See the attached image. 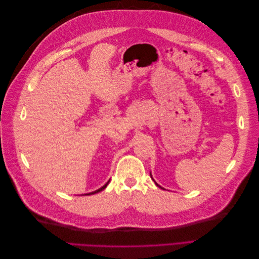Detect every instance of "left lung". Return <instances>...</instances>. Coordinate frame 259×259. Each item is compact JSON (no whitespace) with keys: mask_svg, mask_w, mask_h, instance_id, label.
Returning a JSON list of instances; mask_svg holds the SVG:
<instances>
[{"mask_svg":"<svg viewBox=\"0 0 259 259\" xmlns=\"http://www.w3.org/2000/svg\"><path fill=\"white\" fill-rule=\"evenodd\" d=\"M150 176H151V178H152V175H151V173H150ZM152 179H153V178H152ZM153 182L155 183V180H154V179H153ZM155 185H156V186H158V187H160V188H161V189H164V188H163V187H161L160 185H158V184H156V183H155Z\"/></svg>","mask_w":259,"mask_h":259,"instance_id":"8db88e82","label":"left lung"}]
</instances>
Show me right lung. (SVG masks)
Returning a JSON list of instances; mask_svg holds the SVG:
<instances>
[{
  "label": "right lung",
  "mask_w": 259,
  "mask_h": 259,
  "mask_svg": "<svg viewBox=\"0 0 259 259\" xmlns=\"http://www.w3.org/2000/svg\"><path fill=\"white\" fill-rule=\"evenodd\" d=\"M109 182H110V180H108V182L101 187V188H99V189H97V190H95V191H93V192H90V193H86V194H83V195H91V194H95V193H98V192H100V191H103L105 188L108 186V184H109Z\"/></svg>",
  "instance_id": "add662e5"
}]
</instances>
